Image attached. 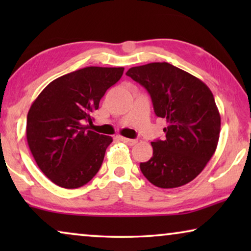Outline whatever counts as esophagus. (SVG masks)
<instances>
[{
  "instance_id": "esophagus-1",
  "label": "esophagus",
  "mask_w": 251,
  "mask_h": 251,
  "mask_svg": "<svg viewBox=\"0 0 251 251\" xmlns=\"http://www.w3.org/2000/svg\"><path fill=\"white\" fill-rule=\"evenodd\" d=\"M120 139H121L123 143H126V145H129V146H132V145H135V144L137 143V140H136V139H130V138H126V137H120Z\"/></svg>"
}]
</instances>
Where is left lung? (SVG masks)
<instances>
[{"mask_svg": "<svg viewBox=\"0 0 251 251\" xmlns=\"http://www.w3.org/2000/svg\"><path fill=\"white\" fill-rule=\"evenodd\" d=\"M126 74L149 91L156 116L167 121L166 138L151 143L153 156L140 163L143 175L161 188L190 183L217 149L221 115L210 89L168 63L131 67Z\"/></svg>", "mask_w": 251, "mask_h": 251, "instance_id": "left-lung-1", "label": "left lung"}]
</instances>
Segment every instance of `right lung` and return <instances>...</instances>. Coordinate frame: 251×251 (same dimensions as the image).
Instances as JSON below:
<instances>
[{"label": "right lung", "instance_id": "add662e5", "mask_svg": "<svg viewBox=\"0 0 251 251\" xmlns=\"http://www.w3.org/2000/svg\"><path fill=\"white\" fill-rule=\"evenodd\" d=\"M123 71L90 66L72 72L50 82L33 101L27 114V143L41 171L58 186H83L100 169L113 138L83 123H92L91 113Z\"/></svg>", "mask_w": 251, "mask_h": 251}]
</instances>
